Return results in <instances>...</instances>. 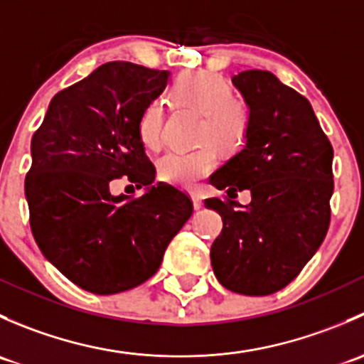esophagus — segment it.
<instances>
[{"label": "esophagus", "instance_id": "34e87169", "mask_svg": "<svg viewBox=\"0 0 364 364\" xmlns=\"http://www.w3.org/2000/svg\"><path fill=\"white\" fill-rule=\"evenodd\" d=\"M190 196H192L193 208H196V209H200V208H203V197H200L199 193H197V192H192V193H190Z\"/></svg>", "mask_w": 364, "mask_h": 364}]
</instances>
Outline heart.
I'll list each match as a JSON object with an SVG mask.
<instances>
[{
  "label": "heart",
  "mask_w": 364,
  "mask_h": 364,
  "mask_svg": "<svg viewBox=\"0 0 364 364\" xmlns=\"http://www.w3.org/2000/svg\"><path fill=\"white\" fill-rule=\"evenodd\" d=\"M171 98L178 107L203 112L199 141L205 144L193 151L167 153L159 161V174L164 181L190 188L215 168L216 146L223 151H234L243 144L250 127V112L234 97L229 80L213 72L183 73L172 86ZM137 132L146 148L151 151L161 149L165 142L164 102L146 104Z\"/></svg>",
  "instance_id": "b5f03b06"
}]
</instances>
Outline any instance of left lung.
Segmentation results:
<instances>
[{"mask_svg":"<svg viewBox=\"0 0 364 364\" xmlns=\"http://www.w3.org/2000/svg\"><path fill=\"white\" fill-rule=\"evenodd\" d=\"M232 82L250 107L247 146L209 178L225 200L205 199L220 213L222 234L211 247L220 284L245 296L282 291L301 273L331 222L333 146L310 102L266 70ZM248 189L252 203L233 199Z\"/></svg>","mask_w":364,"mask_h":364,"instance_id":"obj_1","label":"left lung"}]
</instances>
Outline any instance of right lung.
I'll return each instance as SVG.
<instances>
[{
  "mask_svg": "<svg viewBox=\"0 0 364 364\" xmlns=\"http://www.w3.org/2000/svg\"><path fill=\"white\" fill-rule=\"evenodd\" d=\"M167 70L111 61L54 95L31 139L24 192L29 225L43 255L75 285L116 294L159 271L172 237L192 216V199L167 183L137 123L167 86ZM124 175L142 196L110 193Z\"/></svg>",
  "mask_w": 364,
  "mask_h": 364,
  "instance_id": "obj_1",
  "label": "right lung"
}]
</instances>
